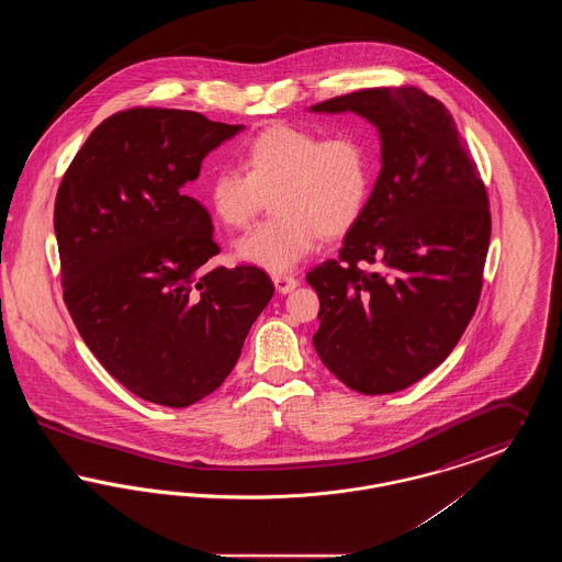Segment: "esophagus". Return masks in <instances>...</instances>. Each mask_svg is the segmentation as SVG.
<instances>
[{"label": "esophagus", "instance_id": "esophagus-1", "mask_svg": "<svg viewBox=\"0 0 562 562\" xmlns=\"http://www.w3.org/2000/svg\"><path fill=\"white\" fill-rule=\"evenodd\" d=\"M273 286L278 293H291L299 286V280L293 276H286V273H278V276H273Z\"/></svg>", "mask_w": 562, "mask_h": 562}]
</instances>
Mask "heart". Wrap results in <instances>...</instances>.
I'll return each instance as SVG.
<instances>
[{
	"label": "heart",
	"mask_w": 562,
	"mask_h": 562,
	"mask_svg": "<svg viewBox=\"0 0 562 562\" xmlns=\"http://www.w3.org/2000/svg\"><path fill=\"white\" fill-rule=\"evenodd\" d=\"M244 170L218 168L206 204L227 229H244L271 198L273 216L236 241V257L284 273L324 236H341L360 218L374 181L373 147L358 134L326 136L278 124L244 147Z\"/></svg>",
	"instance_id": "b5f03b06"
}]
</instances>
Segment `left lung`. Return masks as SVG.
I'll return each instance as SVG.
<instances>
[{"instance_id": "8db88e82", "label": "left lung", "mask_w": 562, "mask_h": 562, "mask_svg": "<svg viewBox=\"0 0 562 562\" xmlns=\"http://www.w3.org/2000/svg\"><path fill=\"white\" fill-rule=\"evenodd\" d=\"M381 140V170L339 259L305 278L318 293L314 348L360 394H392L431 373L472 321L491 240L488 198L453 115L415 86L328 99ZM358 262H376L367 274Z\"/></svg>"}]
</instances>
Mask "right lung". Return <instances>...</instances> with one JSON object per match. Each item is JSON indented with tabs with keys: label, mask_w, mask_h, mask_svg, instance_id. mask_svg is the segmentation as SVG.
Segmentation results:
<instances>
[{
	"label": "right lung",
	"mask_w": 562,
	"mask_h": 562,
	"mask_svg": "<svg viewBox=\"0 0 562 562\" xmlns=\"http://www.w3.org/2000/svg\"><path fill=\"white\" fill-rule=\"evenodd\" d=\"M244 126L136 108L99 124L54 204L63 296L83 344L134 396L183 408L234 371L273 296L263 269L211 268L209 211L183 188Z\"/></svg>",
	"instance_id": "obj_1"
}]
</instances>
